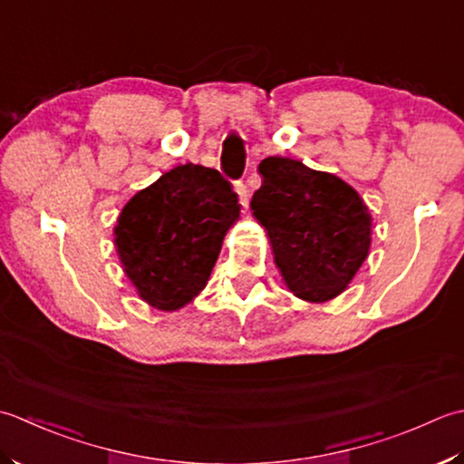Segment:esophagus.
I'll return each mask as SVG.
<instances>
[{
	"label": "esophagus",
	"mask_w": 464,
	"mask_h": 464,
	"mask_svg": "<svg viewBox=\"0 0 464 464\" xmlns=\"http://www.w3.org/2000/svg\"><path fill=\"white\" fill-rule=\"evenodd\" d=\"M236 194H238V198H240V204H242L244 208H248V204H250V192H248V186L242 184V182H238V184H236Z\"/></svg>",
	"instance_id": "34e87169"
}]
</instances>
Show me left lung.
Instances as JSON below:
<instances>
[{"instance_id":"1","label":"left lung","mask_w":464,"mask_h":464,"mask_svg":"<svg viewBox=\"0 0 464 464\" xmlns=\"http://www.w3.org/2000/svg\"><path fill=\"white\" fill-rule=\"evenodd\" d=\"M258 172L250 208L285 285L306 302L343 295L371 250L372 216L362 198L338 176L292 158L270 156Z\"/></svg>"}]
</instances>
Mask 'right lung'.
<instances>
[{
	"label": "right lung",
	"instance_id": "obj_1",
	"mask_svg": "<svg viewBox=\"0 0 464 464\" xmlns=\"http://www.w3.org/2000/svg\"><path fill=\"white\" fill-rule=\"evenodd\" d=\"M238 218V196L218 169L188 162L130 198L113 226V246L138 296L174 312L206 288Z\"/></svg>",
	"mask_w": 464,
	"mask_h": 464
}]
</instances>
